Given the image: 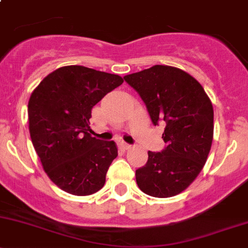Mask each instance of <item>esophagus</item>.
Segmentation results:
<instances>
[{
  "instance_id": "esophagus-1",
  "label": "esophagus",
  "mask_w": 248,
  "mask_h": 248,
  "mask_svg": "<svg viewBox=\"0 0 248 248\" xmlns=\"http://www.w3.org/2000/svg\"><path fill=\"white\" fill-rule=\"evenodd\" d=\"M120 146H121V148L124 149V150H129V149L132 148V146L129 145V144L124 143V141H121V143H120Z\"/></svg>"
}]
</instances>
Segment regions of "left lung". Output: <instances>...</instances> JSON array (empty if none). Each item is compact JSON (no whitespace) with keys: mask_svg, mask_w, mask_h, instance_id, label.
I'll use <instances>...</instances> for the list:
<instances>
[{"mask_svg":"<svg viewBox=\"0 0 248 248\" xmlns=\"http://www.w3.org/2000/svg\"><path fill=\"white\" fill-rule=\"evenodd\" d=\"M145 103L153 124H166V148L148 151V162L136 170L139 189L154 198L178 195L196 179L213 140V107L198 80L184 70L154 65L124 76Z\"/></svg>","mask_w":248,"mask_h":248,"instance_id":"obj_1","label":"left lung"}]
</instances>
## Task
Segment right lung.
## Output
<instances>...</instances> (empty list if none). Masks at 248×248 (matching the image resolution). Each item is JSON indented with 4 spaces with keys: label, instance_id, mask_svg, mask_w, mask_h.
<instances>
[{
    "label": "right lung",
    "instance_id": "1",
    "mask_svg": "<svg viewBox=\"0 0 248 248\" xmlns=\"http://www.w3.org/2000/svg\"><path fill=\"white\" fill-rule=\"evenodd\" d=\"M122 82L119 75L68 65L46 76L31 93V141L45 172L62 190L87 196L104 186L117 146L91 136L90 119L93 107Z\"/></svg>",
    "mask_w": 248,
    "mask_h": 248
}]
</instances>
